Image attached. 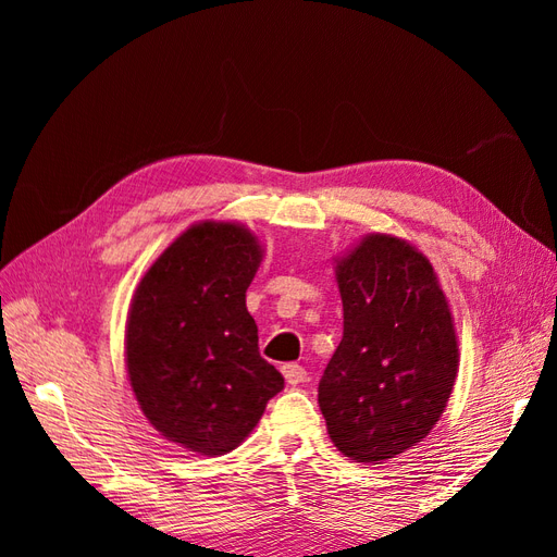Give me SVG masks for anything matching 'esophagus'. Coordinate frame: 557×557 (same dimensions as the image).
Wrapping results in <instances>:
<instances>
[{"mask_svg":"<svg viewBox=\"0 0 557 557\" xmlns=\"http://www.w3.org/2000/svg\"><path fill=\"white\" fill-rule=\"evenodd\" d=\"M281 372L285 376V381H288L290 385H297V383H305L307 381V369L301 364H295V362H288L281 367Z\"/></svg>","mask_w":557,"mask_h":557,"instance_id":"34e87169","label":"esophagus"}]
</instances>
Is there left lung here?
Segmentation results:
<instances>
[{"instance_id": "left-lung-1", "label": "left lung", "mask_w": 557, "mask_h": 557, "mask_svg": "<svg viewBox=\"0 0 557 557\" xmlns=\"http://www.w3.org/2000/svg\"><path fill=\"white\" fill-rule=\"evenodd\" d=\"M344 336L318 385L346 458H397L436 425L458 376V334L434 267L413 244L372 232L334 260Z\"/></svg>"}]
</instances>
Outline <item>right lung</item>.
Instances as JSON below:
<instances>
[{
  "label": "right lung",
  "mask_w": 557,
  "mask_h": 557,
  "mask_svg": "<svg viewBox=\"0 0 557 557\" xmlns=\"http://www.w3.org/2000/svg\"><path fill=\"white\" fill-rule=\"evenodd\" d=\"M262 256L248 227L197 223L148 267L129 305L125 367L139 409L166 442L209 458L237 448L283 391L246 309Z\"/></svg>",
  "instance_id": "1"
}]
</instances>
